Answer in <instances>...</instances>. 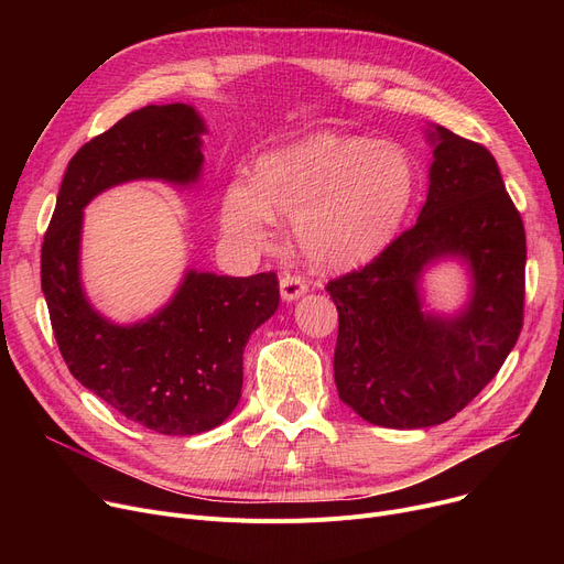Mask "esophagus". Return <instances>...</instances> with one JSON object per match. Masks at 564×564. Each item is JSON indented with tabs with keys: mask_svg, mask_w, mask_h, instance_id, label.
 <instances>
[{
	"mask_svg": "<svg viewBox=\"0 0 564 564\" xmlns=\"http://www.w3.org/2000/svg\"><path fill=\"white\" fill-rule=\"evenodd\" d=\"M306 290H308V285L302 276H297V274H283L281 276V297H283V302L300 300Z\"/></svg>",
	"mask_w": 564,
	"mask_h": 564,
	"instance_id": "obj_1",
	"label": "esophagus"
}]
</instances>
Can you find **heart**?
<instances>
[{"mask_svg": "<svg viewBox=\"0 0 564 564\" xmlns=\"http://www.w3.org/2000/svg\"><path fill=\"white\" fill-rule=\"evenodd\" d=\"M416 187V164L404 145L319 132L267 155L256 187L232 183L221 219L237 240L264 245L274 217H288L311 260L345 267L393 240Z\"/></svg>", "mask_w": 564, "mask_h": 564, "instance_id": "1", "label": "heart"}]
</instances>
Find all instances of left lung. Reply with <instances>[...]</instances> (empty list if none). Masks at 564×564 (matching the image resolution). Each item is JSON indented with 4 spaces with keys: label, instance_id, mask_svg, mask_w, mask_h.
Returning <instances> with one entry per match:
<instances>
[{
    "label": "left lung",
    "instance_id": "1",
    "mask_svg": "<svg viewBox=\"0 0 564 564\" xmlns=\"http://www.w3.org/2000/svg\"><path fill=\"white\" fill-rule=\"evenodd\" d=\"M419 221L366 267L327 283L338 308V395L372 425L446 423L498 375L523 327L525 230L494 155L436 128ZM443 254L471 267L469 306L446 321L420 311L417 281Z\"/></svg>",
    "mask_w": 564,
    "mask_h": 564
}]
</instances>
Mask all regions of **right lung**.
<instances>
[{"label":"right lung","instance_id":"1","mask_svg":"<svg viewBox=\"0 0 564 564\" xmlns=\"http://www.w3.org/2000/svg\"><path fill=\"white\" fill-rule=\"evenodd\" d=\"M203 121L189 105H148L84 143L68 162L41 249V288L70 375L148 430L192 436L221 425L242 395L245 345L279 306L274 272H187L151 319L118 327L79 283L82 210L137 177L187 185L200 171Z\"/></svg>","mask_w":564,"mask_h":564}]
</instances>
